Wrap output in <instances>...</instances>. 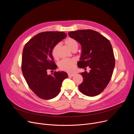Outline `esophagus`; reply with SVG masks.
Segmentation results:
<instances>
[{
    "label": "esophagus",
    "instance_id": "34e87169",
    "mask_svg": "<svg viewBox=\"0 0 134 134\" xmlns=\"http://www.w3.org/2000/svg\"><path fill=\"white\" fill-rule=\"evenodd\" d=\"M68 76L69 77H73L74 75V74H72V73H68Z\"/></svg>",
    "mask_w": 134,
    "mask_h": 134
}]
</instances>
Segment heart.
I'll return each mask as SVG.
<instances>
[{"instance_id":"obj_1","label":"heart","mask_w":134,"mask_h":134,"mask_svg":"<svg viewBox=\"0 0 134 134\" xmlns=\"http://www.w3.org/2000/svg\"><path fill=\"white\" fill-rule=\"evenodd\" d=\"M65 43L72 51L74 49H77L78 47L77 42L74 39L72 38L68 37L66 38L65 40ZM59 47L60 43H57L55 44L52 49V55L55 59H57L58 58V50ZM75 62L76 61L74 59H64L59 62V68L61 70L66 71V72H71L74 68Z\"/></svg>"}]
</instances>
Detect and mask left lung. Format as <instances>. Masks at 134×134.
I'll list each match as a JSON object with an SVG mask.
<instances>
[{"label": "left lung", "mask_w": 134, "mask_h": 134, "mask_svg": "<svg viewBox=\"0 0 134 134\" xmlns=\"http://www.w3.org/2000/svg\"><path fill=\"white\" fill-rule=\"evenodd\" d=\"M81 45L82 52L79 68H90V72L81 73L83 81L79 90L88 96L100 94L108 85L115 67V60L110 41L99 32L92 30H82L68 33Z\"/></svg>", "instance_id": "1"}]
</instances>
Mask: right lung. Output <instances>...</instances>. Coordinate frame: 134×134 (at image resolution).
Instances as JSON below:
<instances>
[{"instance_id":"obj_1","label":"right lung","mask_w":134,"mask_h":134,"mask_svg":"<svg viewBox=\"0 0 134 134\" xmlns=\"http://www.w3.org/2000/svg\"><path fill=\"white\" fill-rule=\"evenodd\" d=\"M62 32H44L35 35L24 47L21 69L26 81L32 92L41 99L50 100L60 91L64 80L68 77L65 72H54L48 75V70H55L51 51L55 44L65 38Z\"/></svg>"}]
</instances>
